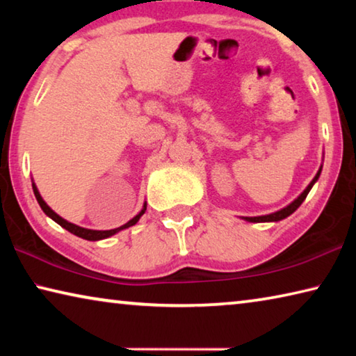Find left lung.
Instances as JSON below:
<instances>
[{
    "label": "left lung",
    "instance_id": "obj_1",
    "mask_svg": "<svg viewBox=\"0 0 356 356\" xmlns=\"http://www.w3.org/2000/svg\"><path fill=\"white\" fill-rule=\"evenodd\" d=\"M321 171L322 170H318V172L316 174V177L312 179V182L306 186V190L301 193V195L297 197V200H295L292 204H289L287 207H284V209H281V210H278V212H275V213H270V215H264V216H245V220L246 221H251V222H265V221H280V220H284L286 216H289L291 213H293L295 210H297L300 206H301V202H303L305 200H306V196H308V193H309V190L312 188V185L316 184V180L318 179V176H321Z\"/></svg>",
    "mask_w": 356,
    "mask_h": 356
}]
</instances>
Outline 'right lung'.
Returning <instances> with one entry per match:
<instances>
[{
	"label": "right lung",
	"mask_w": 356,
	"mask_h": 356,
	"mask_svg": "<svg viewBox=\"0 0 356 356\" xmlns=\"http://www.w3.org/2000/svg\"><path fill=\"white\" fill-rule=\"evenodd\" d=\"M33 190H34L35 200H38L39 206H40V209H42V210H44L45 215L50 216V218H51L53 221H56L59 226H63L64 229H67V231L74 234V236H78V237H81V238H84V240H92V242H95V240H102V238L111 237V236H114V234H116V232L122 231V229L136 225L138 220L141 218V215H143L144 212H146V204H144V207H143L141 212L138 213V215L135 216V218H131L129 222H125L124 226L116 227V229H110V231H92V229H84V227H80V226H76V225H72V222H69V221H65L64 218H61V216H59L58 213L53 212V210L47 206L45 201L42 200V196L39 195V191H38V188H35V185H34V184H33Z\"/></svg>",
	"instance_id": "1"
}]
</instances>
